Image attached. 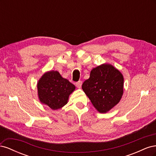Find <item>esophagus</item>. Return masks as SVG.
I'll list each match as a JSON object with an SVG mask.
<instances>
[{
    "label": "esophagus",
    "mask_w": 156,
    "mask_h": 156,
    "mask_svg": "<svg viewBox=\"0 0 156 156\" xmlns=\"http://www.w3.org/2000/svg\"><path fill=\"white\" fill-rule=\"evenodd\" d=\"M75 85H76V87L79 88H80L82 86V81H79L77 82H76V83H75Z\"/></svg>",
    "instance_id": "1"
}]
</instances>
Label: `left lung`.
<instances>
[{
	"mask_svg": "<svg viewBox=\"0 0 156 156\" xmlns=\"http://www.w3.org/2000/svg\"><path fill=\"white\" fill-rule=\"evenodd\" d=\"M123 75L110 64L92 69L90 78L82 85L92 105L101 113H105L119 103L123 94Z\"/></svg>",
	"mask_w": 156,
	"mask_h": 156,
	"instance_id": "left-lung-1",
	"label": "left lung"
}]
</instances>
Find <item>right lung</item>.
<instances>
[{"label": "right lung", "instance_id": "add662e5", "mask_svg": "<svg viewBox=\"0 0 156 156\" xmlns=\"http://www.w3.org/2000/svg\"><path fill=\"white\" fill-rule=\"evenodd\" d=\"M75 88L72 83L62 78L56 71L45 73L37 83L40 101L53 110L58 109L66 104L69 94Z\"/></svg>", "mask_w": 156, "mask_h": 156}]
</instances>
